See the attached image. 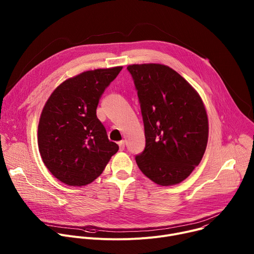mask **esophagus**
<instances>
[{"label":"esophagus","instance_id":"34e87169","mask_svg":"<svg viewBox=\"0 0 254 254\" xmlns=\"http://www.w3.org/2000/svg\"><path fill=\"white\" fill-rule=\"evenodd\" d=\"M119 146H120V151H124L125 148H126V143H125V140H122L119 142Z\"/></svg>","mask_w":254,"mask_h":254}]
</instances>
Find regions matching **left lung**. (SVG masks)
I'll use <instances>...</instances> for the list:
<instances>
[{
    "label": "left lung",
    "mask_w": 254,
    "mask_h": 254,
    "mask_svg": "<svg viewBox=\"0 0 254 254\" xmlns=\"http://www.w3.org/2000/svg\"><path fill=\"white\" fill-rule=\"evenodd\" d=\"M144 127L146 147L135 156L153 182H182L200 164L208 141V118L198 92L163 64L128 65Z\"/></svg>",
    "instance_id": "1"
}]
</instances>
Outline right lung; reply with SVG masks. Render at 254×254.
Returning <instances> with one entry per match:
<instances>
[{
  "instance_id": "right-lung-1",
  "label": "right lung",
  "mask_w": 254,
  "mask_h": 254,
  "mask_svg": "<svg viewBox=\"0 0 254 254\" xmlns=\"http://www.w3.org/2000/svg\"><path fill=\"white\" fill-rule=\"evenodd\" d=\"M122 69L89 70L69 78L43 107L38 125L39 152L50 173L68 186L91 183L119 151L97 119L96 108Z\"/></svg>"
}]
</instances>
